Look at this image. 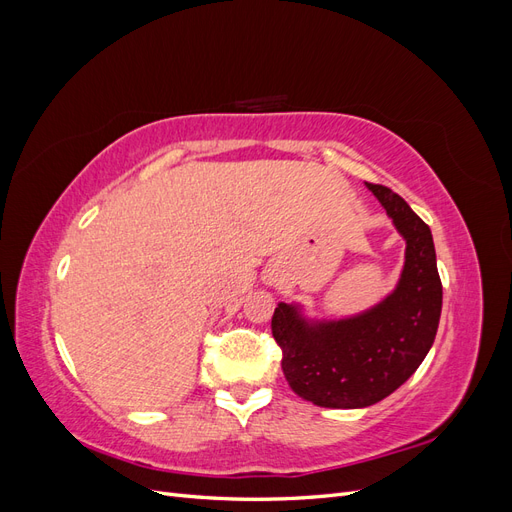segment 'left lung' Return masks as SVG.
Instances as JSON below:
<instances>
[{
    "instance_id": "left-lung-1",
    "label": "left lung",
    "mask_w": 512,
    "mask_h": 512,
    "mask_svg": "<svg viewBox=\"0 0 512 512\" xmlns=\"http://www.w3.org/2000/svg\"><path fill=\"white\" fill-rule=\"evenodd\" d=\"M406 239V265L393 294L348 320L309 324L280 303L271 331L290 389L322 408H365L399 389L436 339L442 282L429 226L393 190L367 183Z\"/></svg>"
}]
</instances>
